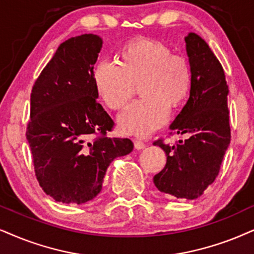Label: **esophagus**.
Here are the masks:
<instances>
[{"mask_svg": "<svg viewBox=\"0 0 254 254\" xmlns=\"http://www.w3.org/2000/svg\"><path fill=\"white\" fill-rule=\"evenodd\" d=\"M133 145H134V149L142 150V149H144V147H145V143L142 142V140L134 139L133 140Z\"/></svg>", "mask_w": 254, "mask_h": 254, "instance_id": "34e87169", "label": "esophagus"}]
</instances>
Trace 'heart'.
<instances>
[{
    "label": "heart",
    "mask_w": 254,
    "mask_h": 254,
    "mask_svg": "<svg viewBox=\"0 0 254 254\" xmlns=\"http://www.w3.org/2000/svg\"><path fill=\"white\" fill-rule=\"evenodd\" d=\"M94 84L101 101L111 110L124 107L138 86L142 98L122 112L118 127L125 134L144 137L158 129L169 116V108L184 103L191 89L189 61L172 54L164 42L137 38L118 53V64L102 61L94 70Z\"/></svg>",
    "instance_id": "obj_1"
}]
</instances>
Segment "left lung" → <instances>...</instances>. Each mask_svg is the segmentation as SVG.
<instances>
[{
    "mask_svg": "<svg viewBox=\"0 0 254 254\" xmlns=\"http://www.w3.org/2000/svg\"><path fill=\"white\" fill-rule=\"evenodd\" d=\"M185 42L192 71L190 97L170 129L189 137L173 146L163 139L153 142L166 155L164 169L153 183L172 198L195 199L214 182L230 144L229 86L223 66L206 42L194 33Z\"/></svg>",
    "mask_w": 254,
    "mask_h": 254,
    "instance_id": "1",
    "label": "left lung"
}]
</instances>
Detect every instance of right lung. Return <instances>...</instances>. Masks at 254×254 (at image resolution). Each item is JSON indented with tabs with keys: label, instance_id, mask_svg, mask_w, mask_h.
I'll use <instances>...</instances> for the list:
<instances>
[{
	"label": "right lung",
	"instance_id": "obj_1",
	"mask_svg": "<svg viewBox=\"0 0 254 254\" xmlns=\"http://www.w3.org/2000/svg\"><path fill=\"white\" fill-rule=\"evenodd\" d=\"M102 44L94 34L61 43L31 90L25 136L35 175L60 203L94 199L110 163L133 149L129 138L107 137L115 123L96 102L92 75Z\"/></svg>",
	"mask_w": 254,
	"mask_h": 254
}]
</instances>
